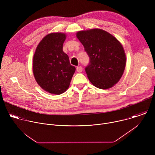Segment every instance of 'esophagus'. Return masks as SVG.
Listing matches in <instances>:
<instances>
[{
	"label": "esophagus",
	"instance_id": "obj_1",
	"mask_svg": "<svg viewBox=\"0 0 155 155\" xmlns=\"http://www.w3.org/2000/svg\"><path fill=\"white\" fill-rule=\"evenodd\" d=\"M77 71L78 72V73H80L83 71V68L81 66H78V67L77 68Z\"/></svg>",
	"mask_w": 155,
	"mask_h": 155
}]
</instances>
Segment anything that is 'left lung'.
I'll use <instances>...</instances> for the list:
<instances>
[{
    "instance_id": "8db88e82",
    "label": "left lung",
    "mask_w": 155,
    "mask_h": 155,
    "mask_svg": "<svg viewBox=\"0 0 155 155\" xmlns=\"http://www.w3.org/2000/svg\"><path fill=\"white\" fill-rule=\"evenodd\" d=\"M76 36L90 57L85 71L90 82L102 90L113 87L125 69L126 54L121 43L101 29L80 31Z\"/></svg>"
}]
</instances>
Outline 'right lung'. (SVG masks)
I'll use <instances>...</instances> for the list:
<instances>
[{"label":"right lung","mask_w":155,"mask_h":155,"mask_svg":"<svg viewBox=\"0 0 155 155\" xmlns=\"http://www.w3.org/2000/svg\"><path fill=\"white\" fill-rule=\"evenodd\" d=\"M66 34L53 32L44 37L33 57V74L38 84L45 91L61 94L66 91L75 72L63 50Z\"/></svg>","instance_id":"1"}]
</instances>
